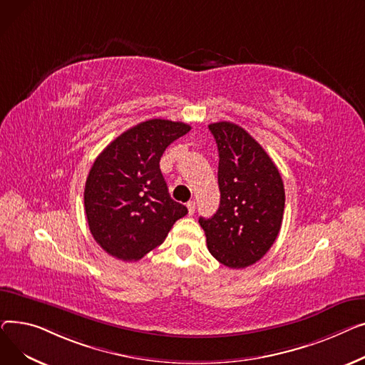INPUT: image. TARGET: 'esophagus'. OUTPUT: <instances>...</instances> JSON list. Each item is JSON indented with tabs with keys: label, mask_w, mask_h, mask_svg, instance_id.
I'll return each mask as SVG.
<instances>
[{
	"label": "esophagus",
	"mask_w": 365,
	"mask_h": 365,
	"mask_svg": "<svg viewBox=\"0 0 365 365\" xmlns=\"http://www.w3.org/2000/svg\"><path fill=\"white\" fill-rule=\"evenodd\" d=\"M187 209H188V215H192V213H195V210H196V203L192 202V200H190L187 203Z\"/></svg>",
	"instance_id": "34e87169"
}]
</instances>
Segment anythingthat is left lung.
<instances>
[{
	"mask_svg": "<svg viewBox=\"0 0 365 365\" xmlns=\"http://www.w3.org/2000/svg\"><path fill=\"white\" fill-rule=\"evenodd\" d=\"M218 145L220 207L200 217L210 255L228 268H246L259 261L280 232L284 185L262 145L231 122L209 125Z\"/></svg>",
	"mask_w": 365,
	"mask_h": 365,
	"instance_id": "1",
	"label": "left lung"
}]
</instances>
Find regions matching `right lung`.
<instances>
[{"label": "right lung", "instance_id": "obj_1", "mask_svg": "<svg viewBox=\"0 0 365 365\" xmlns=\"http://www.w3.org/2000/svg\"><path fill=\"white\" fill-rule=\"evenodd\" d=\"M190 130L166 119L141 122L93 163L83 191L85 213L94 240L115 258L141 259L187 215V207L170 199L159 162L166 147Z\"/></svg>", "mask_w": 365, "mask_h": 365}]
</instances>
